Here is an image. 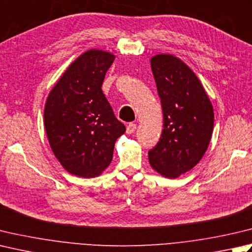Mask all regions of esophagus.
I'll list each match as a JSON object with an SVG mask.
<instances>
[{
  "mask_svg": "<svg viewBox=\"0 0 252 252\" xmlns=\"http://www.w3.org/2000/svg\"><path fill=\"white\" fill-rule=\"evenodd\" d=\"M136 130V125L135 123H129L126 126V133L127 134H131V133H133Z\"/></svg>",
  "mask_w": 252,
  "mask_h": 252,
  "instance_id": "obj_1",
  "label": "esophagus"
}]
</instances>
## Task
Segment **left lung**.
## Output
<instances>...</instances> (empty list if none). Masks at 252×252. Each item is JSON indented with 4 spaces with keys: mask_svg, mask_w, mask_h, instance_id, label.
<instances>
[{
    "mask_svg": "<svg viewBox=\"0 0 252 252\" xmlns=\"http://www.w3.org/2000/svg\"><path fill=\"white\" fill-rule=\"evenodd\" d=\"M164 125L158 143L149 151L151 166L174 179L198 164L214 126L213 107L199 78L171 54L152 58Z\"/></svg>",
    "mask_w": 252,
    "mask_h": 252,
    "instance_id": "1",
    "label": "left lung"
}]
</instances>
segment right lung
Here are the masks:
<instances>
[{"label":"right lung","instance_id":"obj_1","mask_svg":"<svg viewBox=\"0 0 252 252\" xmlns=\"http://www.w3.org/2000/svg\"><path fill=\"white\" fill-rule=\"evenodd\" d=\"M115 56L90 50L64 72L48 96L44 127L53 154L70 174L93 178L112 159L126 132L101 90Z\"/></svg>","mask_w":252,"mask_h":252}]
</instances>
